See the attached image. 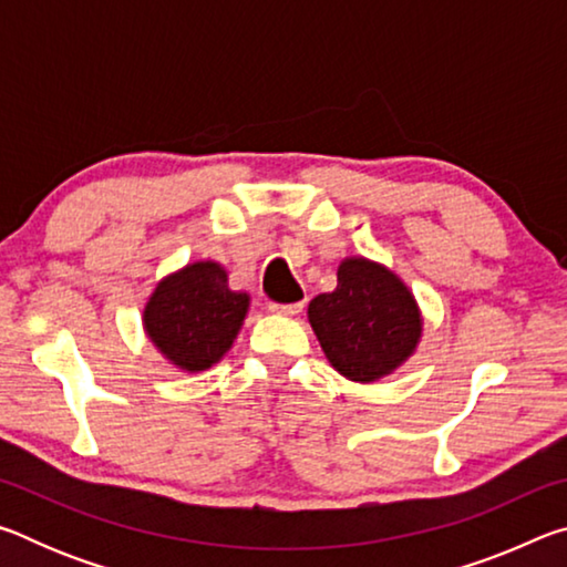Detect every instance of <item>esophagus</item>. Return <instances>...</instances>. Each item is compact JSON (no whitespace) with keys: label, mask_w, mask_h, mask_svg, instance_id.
I'll use <instances>...</instances> for the list:
<instances>
[{"label":"esophagus","mask_w":567,"mask_h":567,"mask_svg":"<svg viewBox=\"0 0 567 567\" xmlns=\"http://www.w3.org/2000/svg\"><path fill=\"white\" fill-rule=\"evenodd\" d=\"M302 310V302H270V312L275 315H297Z\"/></svg>","instance_id":"34e87169"}]
</instances>
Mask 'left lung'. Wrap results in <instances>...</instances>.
<instances>
[{"label":"left lung","mask_w":567,"mask_h":567,"mask_svg":"<svg viewBox=\"0 0 567 567\" xmlns=\"http://www.w3.org/2000/svg\"><path fill=\"white\" fill-rule=\"evenodd\" d=\"M307 318L332 368L354 382L390 375L417 348L422 320L412 292L395 272L350 257L334 292L318 295Z\"/></svg>","instance_id":"1"}]
</instances>
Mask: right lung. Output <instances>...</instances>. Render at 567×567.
<instances>
[{"instance_id": "1", "label": "right lung", "mask_w": 567, "mask_h": 567, "mask_svg": "<svg viewBox=\"0 0 567 567\" xmlns=\"http://www.w3.org/2000/svg\"><path fill=\"white\" fill-rule=\"evenodd\" d=\"M249 295L229 290L217 262H195L162 280L145 305V330L165 358L187 372L213 368L233 348Z\"/></svg>"}]
</instances>
